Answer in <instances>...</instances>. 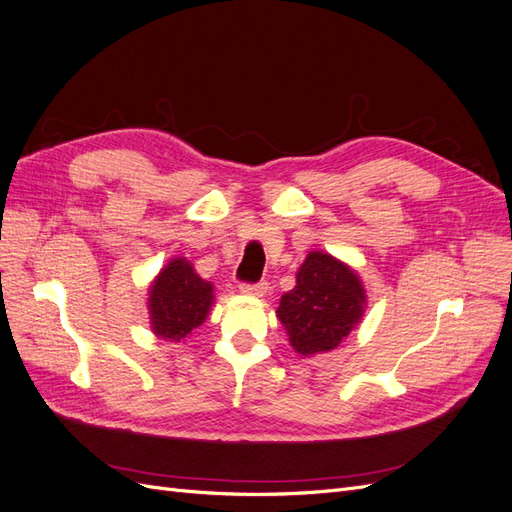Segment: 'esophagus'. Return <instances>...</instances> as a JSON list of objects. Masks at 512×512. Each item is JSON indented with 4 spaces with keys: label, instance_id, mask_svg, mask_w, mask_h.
Instances as JSON below:
<instances>
[{
    "label": "esophagus",
    "instance_id": "1",
    "mask_svg": "<svg viewBox=\"0 0 512 512\" xmlns=\"http://www.w3.org/2000/svg\"><path fill=\"white\" fill-rule=\"evenodd\" d=\"M241 294H245V297H265V294L269 292V284L267 282H258V284H241L239 286Z\"/></svg>",
    "mask_w": 512,
    "mask_h": 512
}]
</instances>
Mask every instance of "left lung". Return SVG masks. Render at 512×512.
I'll list each match as a JSON object with an SVG mask.
<instances>
[{
    "label": "left lung",
    "instance_id": "obj_1",
    "mask_svg": "<svg viewBox=\"0 0 512 512\" xmlns=\"http://www.w3.org/2000/svg\"><path fill=\"white\" fill-rule=\"evenodd\" d=\"M367 307L363 280L329 252H309L297 271V286L282 294L277 320L301 356L335 350L361 322Z\"/></svg>",
    "mask_w": 512,
    "mask_h": 512
}]
</instances>
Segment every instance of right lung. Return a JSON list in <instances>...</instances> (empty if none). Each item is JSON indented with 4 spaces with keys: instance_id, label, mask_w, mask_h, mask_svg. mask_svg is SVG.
I'll return each mask as SVG.
<instances>
[{
    "instance_id": "1",
    "label": "right lung",
    "mask_w": 512,
    "mask_h": 512,
    "mask_svg": "<svg viewBox=\"0 0 512 512\" xmlns=\"http://www.w3.org/2000/svg\"><path fill=\"white\" fill-rule=\"evenodd\" d=\"M147 297L151 331L175 344L207 320L215 303L213 284L203 280L183 256L168 260L160 269L149 284Z\"/></svg>"
}]
</instances>
